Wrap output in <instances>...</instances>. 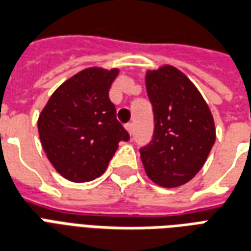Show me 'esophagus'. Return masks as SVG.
Segmentation results:
<instances>
[{
  "mask_svg": "<svg viewBox=\"0 0 251 251\" xmlns=\"http://www.w3.org/2000/svg\"><path fill=\"white\" fill-rule=\"evenodd\" d=\"M126 129H127V132L129 135H132V131H133V124L132 123H128L126 124Z\"/></svg>",
  "mask_w": 251,
  "mask_h": 251,
  "instance_id": "34e87169",
  "label": "esophagus"
}]
</instances>
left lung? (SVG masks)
Masks as SVG:
<instances>
[{
  "label": "left lung",
  "instance_id": "1",
  "mask_svg": "<svg viewBox=\"0 0 251 251\" xmlns=\"http://www.w3.org/2000/svg\"><path fill=\"white\" fill-rule=\"evenodd\" d=\"M146 86L154 115V133L140 157L151 181L177 188L204 167L216 141L214 119L193 82L172 65L148 70Z\"/></svg>",
  "mask_w": 251,
  "mask_h": 251
}]
</instances>
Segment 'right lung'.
<instances>
[{"label":"right lung","mask_w":251,"mask_h":251,"mask_svg":"<svg viewBox=\"0 0 251 251\" xmlns=\"http://www.w3.org/2000/svg\"><path fill=\"white\" fill-rule=\"evenodd\" d=\"M119 69L88 67L52 92L38 118L47 159L73 182L95 180L105 172L119 141L129 135L116 119L108 91Z\"/></svg>","instance_id":"obj_1"}]
</instances>
